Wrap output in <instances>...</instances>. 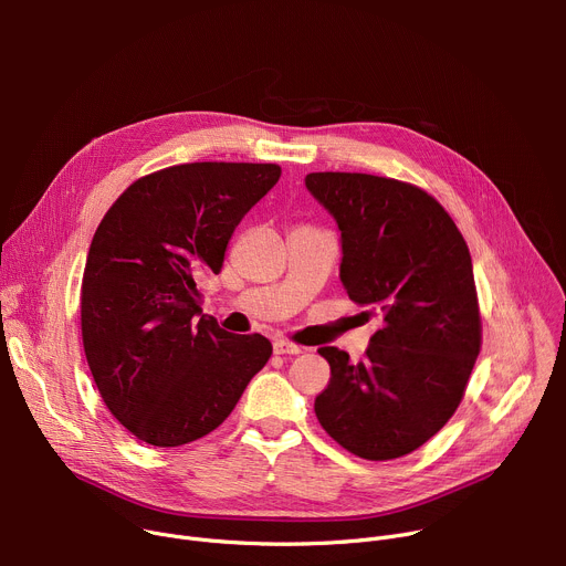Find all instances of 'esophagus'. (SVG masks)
<instances>
[{"instance_id":"1","label":"esophagus","mask_w":566,"mask_h":566,"mask_svg":"<svg viewBox=\"0 0 566 566\" xmlns=\"http://www.w3.org/2000/svg\"><path fill=\"white\" fill-rule=\"evenodd\" d=\"M273 348H275L277 355H298V353H303V348L298 344L286 342V339H275Z\"/></svg>"}]
</instances>
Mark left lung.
<instances>
[{"instance_id": "8db88e82", "label": "left lung", "mask_w": 566, "mask_h": 566, "mask_svg": "<svg viewBox=\"0 0 566 566\" xmlns=\"http://www.w3.org/2000/svg\"><path fill=\"white\" fill-rule=\"evenodd\" d=\"M307 190L342 231L348 298L378 314L365 360L323 346L331 382L314 410L350 454L390 461L433 438L459 408L482 348L472 259L450 213L422 188L388 176L314 171Z\"/></svg>"}]
</instances>
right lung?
Segmentation results:
<instances>
[{
	"label": "right lung",
	"instance_id": "right-lung-1",
	"mask_svg": "<svg viewBox=\"0 0 566 566\" xmlns=\"http://www.w3.org/2000/svg\"><path fill=\"white\" fill-rule=\"evenodd\" d=\"M280 176L273 163L165 167L130 184L94 233L84 355L109 412L146 444L178 448L218 429L271 358L263 335L198 315L197 282L222 271L233 229Z\"/></svg>",
	"mask_w": 566,
	"mask_h": 566
}]
</instances>
